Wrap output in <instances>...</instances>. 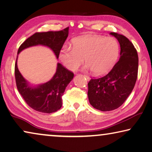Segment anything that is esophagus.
I'll return each mask as SVG.
<instances>
[{"label": "esophagus", "instance_id": "esophagus-1", "mask_svg": "<svg viewBox=\"0 0 152 152\" xmlns=\"http://www.w3.org/2000/svg\"><path fill=\"white\" fill-rule=\"evenodd\" d=\"M83 76L85 77H86L87 79H88V80H89V77L88 75H84Z\"/></svg>", "mask_w": 152, "mask_h": 152}]
</instances>
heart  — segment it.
I'll use <instances>...</instances> for the list:
<instances>
[{
	"label": "heart",
	"instance_id": "obj_1",
	"mask_svg": "<svg viewBox=\"0 0 152 152\" xmlns=\"http://www.w3.org/2000/svg\"><path fill=\"white\" fill-rule=\"evenodd\" d=\"M73 47H63L58 58L63 65L75 71L83 64L85 58L87 69L96 75L106 74L117 59L118 44L113 38L98 36H83L74 39Z\"/></svg>",
	"mask_w": 152,
	"mask_h": 152
}]
</instances>
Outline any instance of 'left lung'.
<instances>
[{
    "label": "left lung",
    "mask_w": 152,
    "mask_h": 152,
    "mask_svg": "<svg viewBox=\"0 0 152 152\" xmlns=\"http://www.w3.org/2000/svg\"><path fill=\"white\" fill-rule=\"evenodd\" d=\"M121 46L120 58L112 70L88 83L89 103L101 111H110L120 107L130 95L138 73V54L132 42L123 35L111 32Z\"/></svg>",
    "instance_id": "8db88e82"
}]
</instances>
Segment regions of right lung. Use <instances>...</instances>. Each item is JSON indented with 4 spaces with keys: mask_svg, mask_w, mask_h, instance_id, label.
Here are the masks:
<instances>
[{
    "mask_svg": "<svg viewBox=\"0 0 152 152\" xmlns=\"http://www.w3.org/2000/svg\"><path fill=\"white\" fill-rule=\"evenodd\" d=\"M69 27L58 31L37 32L19 46L17 54L29 47L42 45L48 47L58 58V54L68 37ZM17 56L15 65V76L17 89L26 102L34 110L43 113H53L62 106V96L73 79V73L61 64H57L56 71L50 80L36 87H31L17 68Z\"/></svg>",
    "mask_w": 152,
    "mask_h": 152,
    "instance_id": "add662e5",
    "label": "right lung"
}]
</instances>
